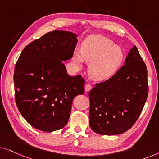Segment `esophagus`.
<instances>
[{
	"label": "esophagus",
	"instance_id": "obj_1",
	"mask_svg": "<svg viewBox=\"0 0 159 159\" xmlns=\"http://www.w3.org/2000/svg\"><path fill=\"white\" fill-rule=\"evenodd\" d=\"M91 89H92V86H91L90 84H86V85L85 86V91H86V92H89Z\"/></svg>",
	"mask_w": 159,
	"mask_h": 159
}]
</instances>
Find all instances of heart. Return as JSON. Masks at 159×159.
<instances>
[{"label": "heart", "mask_w": 159, "mask_h": 159, "mask_svg": "<svg viewBox=\"0 0 159 159\" xmlns=\"http://www.w3.org/2000/svg\"><path fill=\"white\" fill-rule=\"evenodd\" d=\"M125 59L123 48L108 38L92 35L81 43V50L73 52V61L78 67L89 63V74L95 81H105L115 75Z\"/></svg>", "instance_id": "obj_1"}]
</instances>
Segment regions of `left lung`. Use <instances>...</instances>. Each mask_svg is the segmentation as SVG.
Listing matches in <instances>:
<instances>
[{
  "label": "left lung",
  "mask_w": 159,
  "mask_h": 159,
  "mask_svg": "<svg viewBox=\"0 0 159 159\" xmlns=\"http://www.w3.org/2000/svg\"><path fill=\"white\" fill-rule=\"evenodd\" d=\"M113 77L89 92V126L95 133L116 135L132 128L148 94L147 67L134 46Z\"/></svg>",
  "instance_id": "left-lung-1"
}]
</instances>
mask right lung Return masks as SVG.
<instances>
[{"mask_svg":"<svg viewBox=\"0 0 159 159\" xmlns=\"http://www.w3.org/2000/svg\"><path fill=\"white\" fill-rule=\"evenodd\" d=\"M78 35L54 30L29 43L14 68L15 99L20 113L37 129L46 132L67 124L74 97L84 94L85 80L67 74L63 61L73 57Z\"/></svg>","mask_w":159,"mask_h":159,"instance_id":"1","label":"right lung"}]
</instances>
